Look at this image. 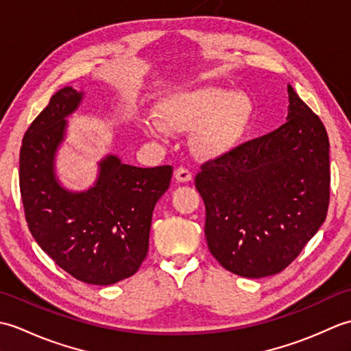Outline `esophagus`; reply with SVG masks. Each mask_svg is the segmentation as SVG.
<instances>
[{"instance_id": "1", "label": "esophagus", "mask_w": 351, "mask_h": 351, "mask_svg": "<svg viewBox=\"0 0 351 351\" xmlns=\"http://www.w3.org/2000/svg\"><path fill=\"white\" fill-rule=\"evenodd\" d=\"M175 178H176V181H180V182H189V181H191L193 175L187 167L181 166L175 170Z\"/></svg>"}]
</instances>
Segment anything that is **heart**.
I'll list each match as a JSON object with an SVG mask.
<instances>
[{
    "mask_svg": "<svg viewBox=\"0 0 351 351\" xmlns=\"http://www.w3.org/2000/svg\"><path fill=\"white\" fill-rule=\"evenodd\" d=\"M161 121L149 117L146 131L166 137L169 130L193 132V146L199 154L215 156L238 145L249 128L253 102L245 93L220 87H197L170 95L158 104Z\"/></svg>",
    "mask_w": 351,
    "mask_h": 351,
    "instance_id": "heart-1",
    "label": "heart"
}]
</instances>
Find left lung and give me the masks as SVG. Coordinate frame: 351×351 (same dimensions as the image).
I'll list each match as a JSON object with an SVG mask.
<instances>
[{"label": "left lung", "mask_w": 351, "mask_h": 351, "mask_svg": "<svg viewBox=\"0 0 351 351\" xmlns=\"http://www.w3.org/2000/svg\"><path fill=\"white\" fill-rule=\"evenodd\" d=\"M288 98L285 123L200 164L195 178L208 249L243 278L285 270L329 208V137L291 86Z\"/></svg>", "instance_id": "left-lung-1"}]
</instances>
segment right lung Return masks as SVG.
<instances>
[{"label":"right lung","instance_id":"obj_1","mask_svg":"<svg viewBox=\"0 0 351 351\" xmlns=\"http://www.w3.org/2000/svg\"><path fill=\"white\" fill-rule=\"evenodd\" d=\"M81 96L62 88L28 126L19 154L21 197L29 232L58 267L81 282L113 285L145 261L154 208L173 167L141 169L108 155L99 162L95 187L83 193L60 187L54 155L64 137V117Z\"/></svg>","mask_w":351,"mask_h":351}]
</instances>
